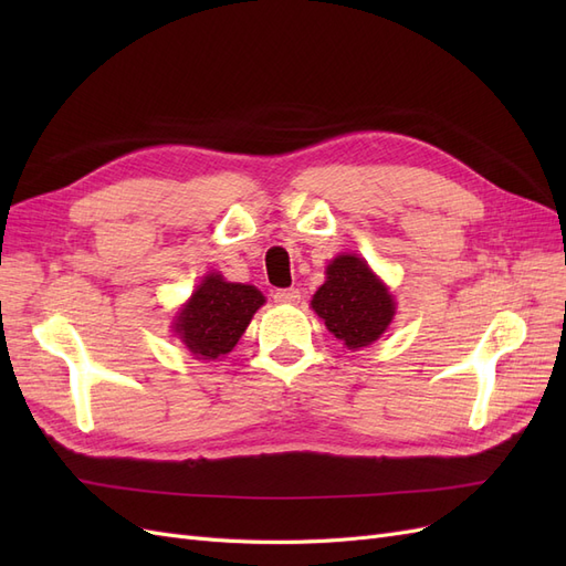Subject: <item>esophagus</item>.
Instances as JSON below:
<instances>
[{"label":"esophagus","mask_w":566,"mask_h":566,"mask_svg":"<svg viewBox=\"0 0 566 566\" xmlns=\"http://www.w3.org/2000/svg\"><path fill=\"white\" fill-rule=\"evenodd\" d=\"M302 300V293L297 287H285V290H276L273 293V302L279 304H297Z\"/></svg>","instance_id":"1"}]
</instances>
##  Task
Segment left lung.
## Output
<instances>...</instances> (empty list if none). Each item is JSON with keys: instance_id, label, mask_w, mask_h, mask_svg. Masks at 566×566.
Wrapping results in <instances>:
<instances>
[{"instance_id": "1", "label": "left lung", "mask_w": 566, "mask_h": 566, "mask_svg": "<svg viewBox=\"0 0 566 566\" xmlns=\"http://www.w3.org/2000/svg\"><path fill=\"white\" fill-rule=\"evenodd\" d=\"M312 310L349 349H361L389 328L397 304L364 256L337 254L325 269V283L316 290Z\"/></svg>"}]
</instances>
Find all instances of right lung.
Returning <instances> with one entry per match:
<instances>
[{"label": "right lung", "mask_w": 566, "mask_h": 566, "mask_svg": "<svg viewBox=\"0 0 566 566\" xmlns=\"http://www.w3.org/2000/svg\"><path fill=\"white\" fill-rule=\"evenodd\" d=\"M264 302L254 285L229 283L221 273H208L181 304L172 328L196 358L214 361L238 345Z\"/></svg>", "instance_id": "1"}]
</instances>
